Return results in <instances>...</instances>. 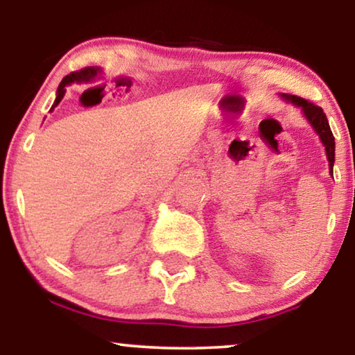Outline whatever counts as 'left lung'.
<instances>
[{"mask_svg": "<svg viewBox=\"0 0 355 355\" xmlns=\"http://www.w3.org/2000/svg\"><path fill=\"white\" fill-rule=\"evenodd\" d=\"M281 96H283L284 100L291 101V103H294L295 106H300V110H302L304 116L307 118L310 125H312L315 132L318 134L320 140H322V144L324 145V152H327V158H328V163H329V173H331V176H333L334 137H333L331 129H329L327 114L323 113V110L320 108V106L310 103V101L300 98V96H297V95L283 94Z\"/></svg>", "mask_w": 355, "mask_h": 355, "instance_id": "left-lung-1", "label": "left lung"}]
</instances>
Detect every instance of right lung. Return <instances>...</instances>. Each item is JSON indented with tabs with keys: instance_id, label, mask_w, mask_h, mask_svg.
I'll list each match as a JSON object with an SVG mask.
<instances>
[{
	"instance_id": "obj_1",
	"label": "right lung",
	"mask_w": 355,
	"mask_h": 355,
	"mask_svg": "<svg viewBox=\"0 0 355 355\" xmlns=\"http://www.w3.org/2000/svg\"><path fill=\"white\" fill-rule=\"evenodd\" d=\"M96 74L95 71H79V72H71L69 76H66L64 79L61 80V84H60V87H58V92H56V100H55V103H53V106H51V110L55 108V106H58L60 105V101L62 100V96H64V94H66V85H71V84H74V82H82V80H89L90 77H94Z\"/></svg>"
}]
</instances>
